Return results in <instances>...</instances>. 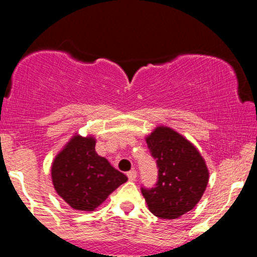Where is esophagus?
Listing matches in <instances>:
<instances>
[{"label":"esophagus","instance_id":"34e87169","mask_svg":"<svg viewBox=\"0 0 257 257\" xmlns=\"http://www.w3.org/2000/svg\"><path fill=\"white\" fill-rule=\"evenodd\" d=\"M126 176H128V179L131 180V181H134V180L137 179V170H131V172L126 173Z\"/></svg>","mask_w":257,"mask_h":257}]
</instances>
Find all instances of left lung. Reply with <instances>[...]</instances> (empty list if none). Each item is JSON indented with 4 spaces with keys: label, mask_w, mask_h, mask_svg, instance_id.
<instances>
[{
    "label": "left lung",
    "mask_w": 257,
    "mask_h": 257,
    "mask_svg": "<svg viewBox=\"0 0 257 257\" xmlns=\"http://www.w3.org/2000/svg\"><path fill=\"white\" fill-rule=\"evenodd\" d=\"M158 168L153 187L141 186L150 211L161 219H178L192 210L204 193L209 173L204 159L188 140L167 126L146 139Z\"/></svg>",
    "instance_id": "obj_1"
}]
</instances>
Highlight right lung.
<instances>
[{
    "mask_svg": "<svg viewBox=\"0 0 257 257\" xmlns=\"http://www.w3.org/2000/svg\"><path fill=\"white\" fill-rule=\"evenodd\" d=\"M55 191L76 210L93 211L128 178L95 152L93 138H72L52 166Z\"/></svg>",
    "mask_w": 257,
    "mask_h": 257,
    "instance_id": "1",
    "label": "right lung"
}]
</instances>
